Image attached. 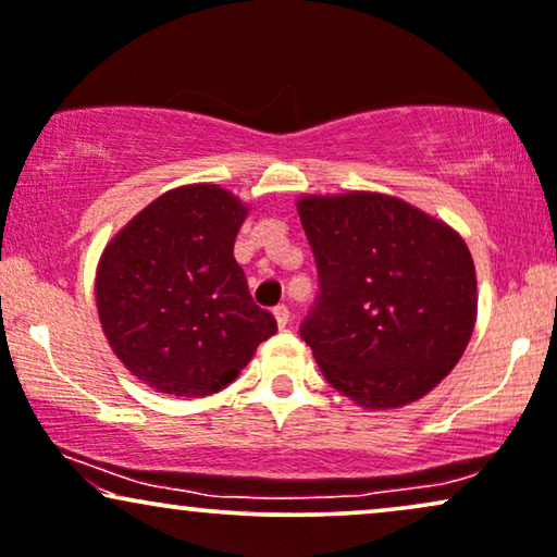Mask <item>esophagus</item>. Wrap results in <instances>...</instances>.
<instances>
[{"mask_svg": "<svg viewBox=\"0 0 557 557\" xmlns=\"http://www.w3.org/2000/svg\"><path fill=\"white\" fill-rule=\"evenodd\" d=\"M273 318H276V325H278V327H286V325H289V320H292L289 307H286V305H278L276 310H273Z\"/></svg>", "mask_w": 557, "mask_h": 557, "instance_id": "obj_1", "label": "esophagus"}]
</instances>
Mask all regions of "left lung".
Listing matches in <instances>:
<instances>
[{"label": "left lung", "instance_id": "obj_1", "mask_svg": "<svg viewBox=\"0 0 557 557\" xmlns=\"http://www.w3.org/2000/svg\"><path fill=\"white\" fill-rule=\"evenodd\" d=\"M320 294L301 322L320 372L356 405L400 408L436 387L468 348L475 263L449 224L395 196H301Z\"/></svg>", "mask_w": 557, "mask_h": 557}]
</instances>
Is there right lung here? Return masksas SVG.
<instances>
[{"mask_svg":"<svg viewBox=\"0 0 557 557\" xmlns=\"http://www.w3.org/2000/svg\"><path fill=\"white\" fill-rule=\"evenodd\" d=\"M247 206L211 183L168 190L108 243L95 276L102 333L157 393L203 397L276 333L247 292L235 237Z\"/></svg>","mask_w":557,"mask_h":557,"instance_id":"1","label":"right lung"}]
</instances>
